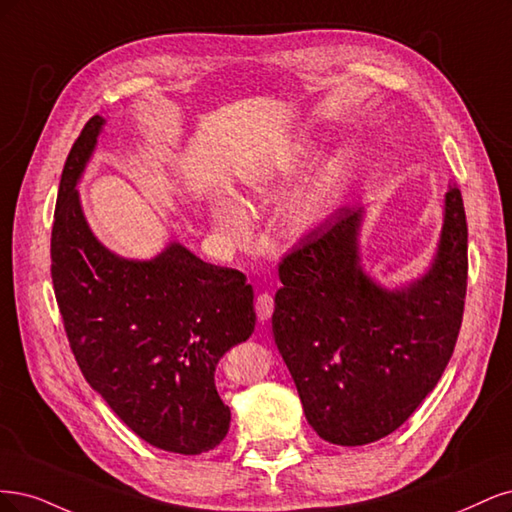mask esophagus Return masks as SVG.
I'll return each mask as SVG.
<instances>
[{
    "label": "esophagus",
    "mask_w": 512,
    "mask_h": 512,
    "mask_svg": "<svg viewBox=\"0 0 512 512\" xmlns=\"http://www.w3.org/2000/svg\"><path fill=\"white\" fill-rule=\"evenodd\" d=\"M255 312H257V317H259L261 323L268 321V319L272 317V312H274V298H272L270 293H259V295H257V300H255Z\"/></svg>",
    "instance_id": "obj_1"
}]
</instances>
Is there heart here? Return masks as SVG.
<instances>
[{"mask_svg":"<svg viewBox=\"0 0 512 512\" xmlns=\"http://www.w3.org/2000/svg\"><path fill=\"white\" fill-rule=\"evenodd\" d=\"M285 176L287 174L283 170H278V166H268L266 170L253 174L249 178V183H246V187H249V193L253 197L266 200V197H274L280 189H283ZM332 195H334V180L321 178L315 187L308 189L304 195H300L298 200H295L291 210L293 223L302 229L315 227L325 217L329 204H332ZM214 221H217L219 227L234 234L242 232L246 225L244 210L236 202H219L214 206Z\"/></svg>","mask_w":512,"mask_h":512,"instance_id":"heart-1","label":"heart"}]
</instances>
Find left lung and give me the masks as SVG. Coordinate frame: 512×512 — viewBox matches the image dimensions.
Listing matches in <instances>:
<instances>
[{"label": "left lung", "instance_id": "left-lung-1", "mask_svg": "<svg viewBox=\"0 0 512 512\" xmlns=\"http://www.w3.org/2000/svg\"><path fill=\"white\" fill-rule=\"evenodd\" d=\"M361 206L308 232L278 266L272 332L323 440L361 447L395 432L447 368L464 319L468 223L461 191L444 195L432 268L404 289L359 266Z\"/></svg>", "mask_w": 512, "mask_h": 512}]
</instances>
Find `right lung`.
I'll return each mask as SVG.
<instances>
[{
	"label": "right lung",
	"mask_w": 512,
	"mask_h": 512,
	"mask_svg": "<svg viewBox=\"0 0 512 512\" xmlns=\"http://www.w3.org/2000/svg\"><path fill=\"white\" fill-rule=\"evenodd\" d=\"M102 125L95 114L82 127L59 183L51 276L65 334L87 383L131 432L157 449L200 455L229 430L214 370L253 334V287L178 242L134 261L93 236L76 183Z\"/></svg>",
	"instance_id": "right-lung-1"
}]
</instances>
